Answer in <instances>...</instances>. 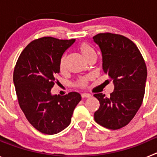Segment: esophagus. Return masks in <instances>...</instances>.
<instances>
[{
	"label": "esophagus",
	"mask_w": 157,
	"mask_h": 157,
	"mask_svg": "<svg viewBox=\"0 0 157 157\" xmlns=\"http://www.w3.org/2000/svg\"><path fill=\"white\" fill-rule=\"evenodd\" d=\"M92 95L90 94H82V98H91Z\"/></svg>",
	"instance_id": "esophagus-1"
}]
</instances>
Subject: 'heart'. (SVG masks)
<instances>
[{
    "label": "heart",
    "mask_w": 157,
    "mask_h": 157,
    "mask_svg": "<svg viewBox=\"0 0 157 157\" xmlns=\"http://www.w3.org/2000/svg\"><path fill=\"white\" fill-rule=\"evenodd\" d=\"M78 49H79L80 52L82 55V56L85 58L86 59H88L90 56L95 55V52H94V49L91 48L90 46H89L86 43H82L81 45L78 47ZM65 66H66V56H62L61 59H60V63H59V68L60 70L63 71L65 69ZM89 78L85 77V78H82L81 79L78 80V86L80 87H85L86 86L87 82H88Z\"/></svg>",
    "instance_id": "b5f03b06"
}]
</instances>
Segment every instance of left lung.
<instances>
[{
    "label": "left lung",
    "instance_id": "left-lung-1",
    "mask_svg": "<svg viewBox=\"0 0 157 157\" xmlns=\"http://www.w3.org/2000/svg\"><path fill=\"white\" fill-rule=\"evenodd\" d=\"M102 55V68L114 84L106 98L94 94L100 108L94 120L102 127L118 130L132 120L141 107L145 94L147 68L138 47L127 37L104 33L93 37Z\"/></svg>",
    "mask_w": 157,
    "mask_h": 157
}]
</instances>
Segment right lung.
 Masks as SVG:
<instances>
[{
    "instance_id": "add662e5",
    "label": "right lung",
    "mask_w": 157,
    "mask_h": 157,
    "mask_svg": "<svg viewBox=\"0 0 157 157\" xmlns=\"http://www.w3.org/2000/svg\"><path fill=\"white\" fill-rule=\"evenodd\" d=\"M75 41L52 37L34 40L23 49L14 69L19 106L29 123L43 134H57L66 128L82 99L77 92L65 96L51 93L62 56Z\"/></svg>"
}]
</instances>
